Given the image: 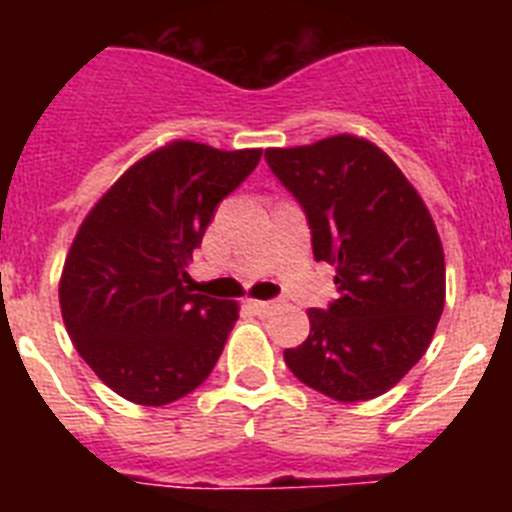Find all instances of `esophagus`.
Returning <instances> with one entry per match:
<instances>
[{"instance_id":"obj_1","label":"esophagus","mask_w":512,"mask_h":512,"mask_svg":"<svg viewBox=\"0 0 512 512\" xmlns=\"http://www.w3.org/2000/svg\"><path fill=\"white\" fill-rule=\"evenodd\" d=\"M251 307L256 312H259V315H266V312H271V310H274V307H277V302H271V300H251Z\"/></svg>"}]
</instances>
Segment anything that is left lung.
Here are the masks:
<instances>
[{
    "label": "left lung",
    "instance_id": "8db88e82",
    "mask_svg": "<svg viewBox=\"0 0 512 512\" xmlns=\"http://www.w3.org/2000/svg\"><path fill=\"white\" fill-rule=\"evenodd\" d=\"M295 194L312 253L336 266L338 300L307 310L310 336L284 351L300 382L338 402L392 390L425 354L446 300V264L433 217L382 148L356 135L266 148Z\"/></svg>",
    "mask_w": 512,
    "mask_h": 512
}]
</instances>
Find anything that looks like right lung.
Here are the masks:
<instances>
[{
  "label": "right lung",
  "instance_id": "add662e5",
  "mask_svg": "<svg viewBox=\"0 0 512 512\" xmlns=\"http://www.w3.org/2000/svg\"><path fill=\"white\" fill-rule=\"evenodd\" d=\"M261 148L174 140L130 166L84 217L58 300L71 341L112 392L169 405L197 390L238 320V302L192 295L187 264L215 207Z\"/></svg>",
  "mask_w": 512,
  "mask_h": 512
}]
</instances>
